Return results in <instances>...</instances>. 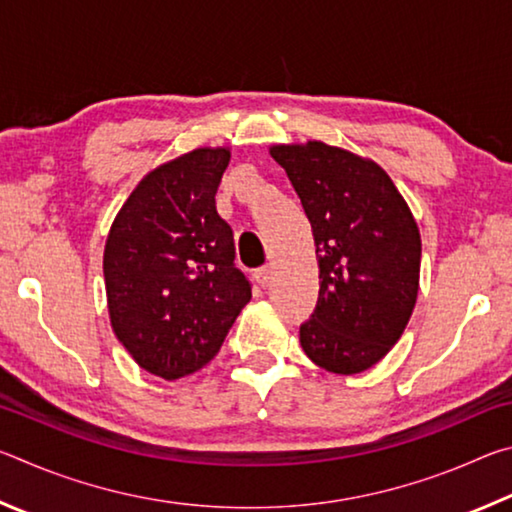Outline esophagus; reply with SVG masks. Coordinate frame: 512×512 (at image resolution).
Wrapping results in <instances>:
<instances>
[{"label":"esophagus","instance_id":"1","mask_svg":"<svg viewBox=\"0 0 512 512\" xmlns=\"http://www.w3.org/2000/svg\"><path fill=\"white\" fill-rule=\"evenodd\" d=\"M255 277H257V282L262 284V287H268V284H271V280H273V266L266 264L262 268H257Z\"/></svg>","mask_w":512,"mask_h":512}]
</instances>
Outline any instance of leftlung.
I'll return each mask as SVG.
<instances>
[{
  "mask_svg": "<svg viewBox=\"0 0 512 512\" xmlns=\"http://www.w3.org/2000/svg\"><path fill=\"white\" fill-rule=\"evenodd\" d=\"M314 232L318 305L300 345L318 368L357 375L391 352L420 289L422 241L409 203L375 160L309 140L273 144Z\"/></svg>",
  "mask_w": 512,
  "mask_h": 512,
  "instance_id": "left-lung-1",
  "label": "left lung"
}]
</instances>
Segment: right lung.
<instances>
[{"mask_svg": "<svg viewBox=\"0 0 512 512\" xmlns=\"http://www.w3.org/2000/svg\"><path fill=\"white\" fill-rule=\"evenodd\" d=\"M228 162V146H201L160 164L110 225L103 280L112 332L160 379L205 368L250 300L232 228L214 203Z\"/></svg>", "mask_w": 512, "mask_h": 512, "instance_id": "right-lung-1", "label": "right lung"}]
</instances>
